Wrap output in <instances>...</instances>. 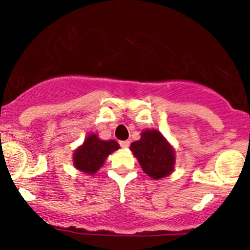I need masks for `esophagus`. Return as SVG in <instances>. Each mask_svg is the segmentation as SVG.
<instances>
[{"label": "esophagus", "instance_id": "34e87169", "mask_svg": "<svg viewBox=\"0 0 250 250\" xmlns=\"http://www.w3.org/2000/svg\"><path fill=\"white\" fill-rule=\"evenodd\" d=\"M129 145H130V142H129V141H121V142H120V146H121L122 148H128Z\"/></svg>", "mask_w": 250, "mask_h": 250}]
</instances>
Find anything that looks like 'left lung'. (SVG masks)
Instances as JSON below:
<instances>
[{
	"label": "left lung",
	"mask_w": 250,
	"mask_h": 250,
	"mask_svg": "<svg viewBox=\"0 0 250 250\" xmlns=\"http://www.w3.org/2000/svg\"><path fill=\"white\" fill-rule=\"evenodd\" d=\"M130 150L153 180H161L174 171L176 155L173 146L156 129H145L141 139L130 145Z\"/></svg>",
	"instance_id": "8db88e82"
}]
</instances>
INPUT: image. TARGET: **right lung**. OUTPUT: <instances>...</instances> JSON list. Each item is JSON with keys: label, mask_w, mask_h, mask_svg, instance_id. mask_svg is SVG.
I'll return each mask as SVG.
<instances>
[{"label": "right lung", "mask_w": 250, "mask_h": 250, "mask_svg": "<svg viewBox=\"0 0 250 250\" xmlns=\"http://www.w3.org/2000/svg\"><path fill=\"white\" fill-rule=\"evenodd\" d=\"M120 145L114 140H101L99 135L89 134L84 142L77 147L73 155V166L87 175H94L104 165L111 153L119 150Z\"/></svg>", "instance_id": "add662e5"}]
</instances>
